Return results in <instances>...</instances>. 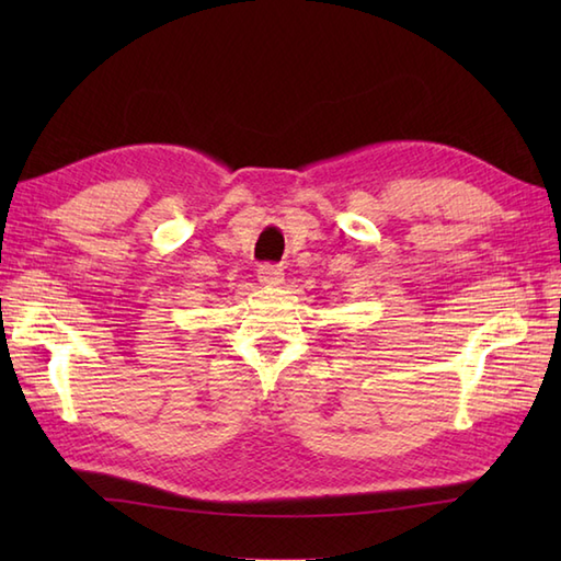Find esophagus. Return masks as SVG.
<instances>
[{"instance_id": "esophagus-1", "label": "esophagus", "mask_w": 561, "mask_h": 561, "mask_svg": "<svg viewBox=\"0 0 561 561\" xmlns=\"http://www.w3.org/2000/svg\"><path fill=\"white\" fill-rule=\"evenodd\" d=\"M257 282L265 284V287H279V284L284 282V270L279 265H260Z\"/></svg>"}]
</instances>
